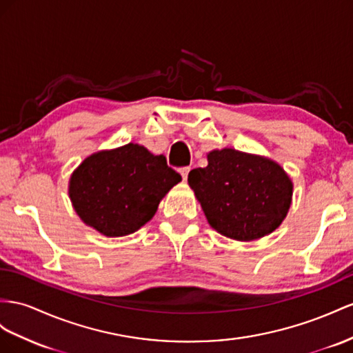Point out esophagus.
Here are the masks:
<instances>
[{
    "mask_svg": "<svg viewBox=\"0 0 353 353\" xmlns=\"http://www.w3.org/2000/svg\"><path fill=\"white\" fill-rule=\"evenodd\" d=\"M189 170H191V167H182V168L179 170V171H180V174H182V179H183V180H186V179H188Z\"/></svg>",
    "mask_w": 353,
    "mask_h": 353,
    "instance_id": "esophagus-1",
    "label": "esophagus"
}]
</instances>
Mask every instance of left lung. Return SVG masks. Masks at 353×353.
<instances>
[{"label":"left lung","mask_w":353,"mask_h":353,"mask_svg":"<svg viewBox=\"0 0 353 353\" xmlns=\"http://www.w3.org/2000/svg\"><path fill=\"white\" fill-rule=\"evenodd\" d=\"M188 183L212 227L240 241L273 232L291 207L292 182L276 162L234 149L213 150Z\"/></svg>","instance_id":"obj_1"}]
</instances>
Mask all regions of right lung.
<instances>
[{"instance_id":"right-lung-1","label":"right lung","mask_w":353,"mask_h":353,"mask_svg":"<svg viewBox=\"0 0 353 353\" xmlns=\"http://www.w3.org/2000/svg\"><path fill=\"white\" fill-rule=\"evenodd\" d=\"M180 180L164 155L130 143L86 158L71 176L70 198L89 227L107 237H122L150 221Z\"/></svg>"}]
</instances>
